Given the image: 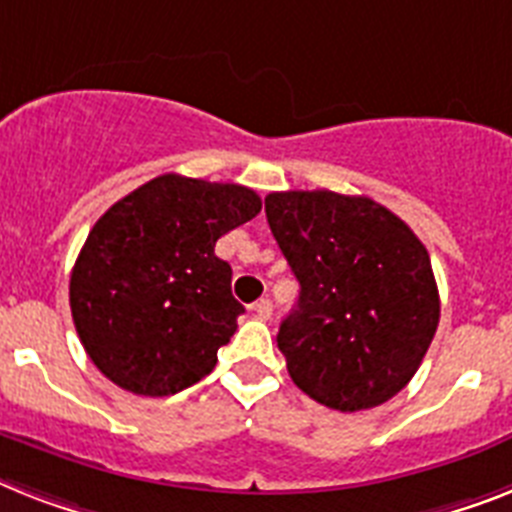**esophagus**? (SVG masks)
<instances>
[{
  "instance_id": "34e87169",
  "label": "esophagus",
  "mask_w": 512,
  "mask_h": 512,
  "mask_svg": "<svg viewBox=\"0 0 512 512\" xmlns=\"http://www.w3.org/2000/svg\"><path fill=\"white\" fill-rule=\"evenodd\" d=\"M251 308H253V314L259 316L261 322H266V319L272 316V301H269V298H261V301L253 303Z\"/></svg>"
}]
</instances>
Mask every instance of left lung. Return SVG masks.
<instances>
[{"mask_svg": "<svg viewBox=\"0 0 512 512\" xmlns=\"http://www.w3.org/2000/svg\"><path fill=\"white\" fill-rule=\"evenodd\" d=\"M266 222L301 282L277 348L308 398L342 413L395 398L424 361L439 293L424 243L366 196L285 190Z\"/></svg>", "mask_w": 512, "mask_h": 512, "instance_id": "8db88e82", "label": "left lung"}]
</instances>
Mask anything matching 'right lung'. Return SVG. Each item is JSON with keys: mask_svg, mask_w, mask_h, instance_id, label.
<instances>
[{"mask_svg": "<svg viewBox=\"0 0 512 512\" xmlns=\"http://www.w3.org/2000/svg\"><path fill=\"white\" fill-rule=\"evenodd\" d=\"M259 211L246 185L170 172L101 214L70 274V308L104 377L164 398L211 374L246 311L214 246Z\"/></svg>", "mask_w": 512, "mask_h": 512, "instance_id": "obj_1", "label": "right lung"}]
</instances>
